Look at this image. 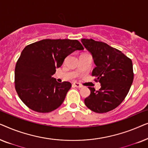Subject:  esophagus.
I'll return each instance as SVG.
<instances>
[{
  "label": "esophagus",
  "mask_w": 148,
  "mask_h": 148,
  "mask_svg": "<svg viewBox=\"0 0 148 148\" xmlns=\"http://www.w3.org/2000/svg\"><path fill=\"white\" fill-rule=\"evenodd\" d=\"M73 85H74L75 87H76V88H82L83 87L82 85L79 84V83H78V82H74Z\"/></svg>",
  "instance_id": "1"
}]
</instances>
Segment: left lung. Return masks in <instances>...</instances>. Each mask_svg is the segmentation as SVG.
<instances>
[{
    "label": "left lung",
    "instance_id": "obj_1",
    "mask_svg": "<svg viewBox=\"0 0 148 148\" xmlns=\"http://www.w3.org/2000/svg\"><path fill=\"white\" fill-rule=\"evenodd\" d=\"M83 45L92 55L96 67L92 75L101 88L96 91L88 87L90 95L85 99L86 106L97 113L109 112L124 100L133 81V63L120 50L102 42L82 39Z\"/></svg>",
    "mask_w": 148,
    "mask_h": 148
}]
</instances>
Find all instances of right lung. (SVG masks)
<instances>
[{"label":"right lung","mask_w":148,"mask_h":148,"mask_svg":"<svg viewBox=\"0 0 148 148\" xmlns=\"http://www.w3.org/2000/svg\"><path fill=\"white\" fill-rule=\"evenodd\" d=\"M83 50L78 40L69 39L42 40L25 46L15 69V90L22 102L38 112H50L58 108L71 84H60L52 75L66 56Z\"/></svg>","instance_id":"add662e5"}]
</instances>
